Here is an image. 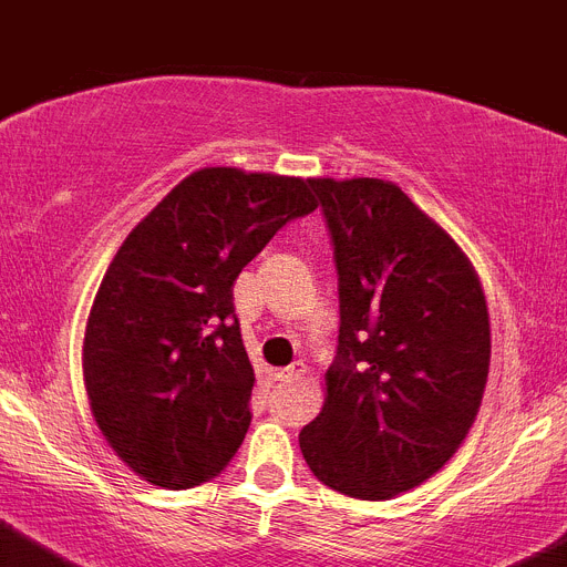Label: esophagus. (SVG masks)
<instances>
[{"label": "esophagus", "instance_id": "1", "mask_svg": "<svg viewBox=\"0 0 567 567\" xmlns=\"http://www.w3.org/2000/svg\"><path fill=\"white\" fill-rule=\"evenodd\" d=\"M271 375H274V381H296L305 375V364H290V367H285V370H274Z\"/></svg>", "mask_w": 567, "mask_h": 567}]
</instances>
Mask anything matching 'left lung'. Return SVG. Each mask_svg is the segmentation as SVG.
Segmentation results:
<instances>
[{
    "label": "left lung",
    "mask_w": 567,
    "mask_h": 567,
    "mask_svg": "<svg viewBox=\"0 0 567 567\" xmlns=\"http://www.w3.org/2000/svg\"><path fill=\"white\" fill-rule=\"evenodd\" d=\"M333 239L339 347L324 406L299 432L310 472L390 499L441 472L472 430L492 359L481 279L395 183L310 181Z\"/></svg>",
    "instance_id": "8db88e82"
}]
</instances>
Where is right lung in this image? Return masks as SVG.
<instances>
[{
	"instance_id": "right-lung-1",
	"label": "right lung",
	"mask_w": 567,
	"mask_h": 567,
	"mask_svg": "<svg viewBox=\"0 0 567 567\" xmlns=\"http://www.w3.org/2000/svg\"><path fill=\"white\" fill-rule=\"evenodd\" d=\"M319 203L310 181L228 166L188 175L106 268L84 333V386L121 461L163 488L212 481L251 426L239 271Z\"/></svg>"
}]
</instances>
